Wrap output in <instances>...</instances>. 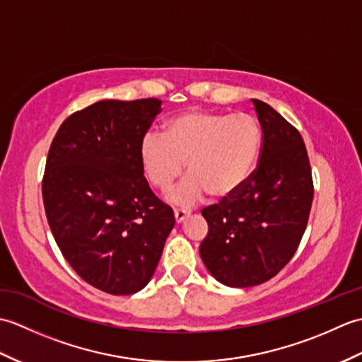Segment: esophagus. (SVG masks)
I'll return each mask as SVG.
<instances>
[{
	"label": "esophagus",
	"instance_id": "obj_1",
	"mask_svg": "<svg viewBox=\"0 0 362 362\" xmlns=\"http://www.w3.org/2000/svg\"><path fill=\"white\" fill-rule=\"evenodd\" d=\"M189 210H174V216H175V222L177 224H180V222L185 221L189 216Z\"/></svg>",
	"mask_w": 362,
	"mask_h": 362
}]
</instances>
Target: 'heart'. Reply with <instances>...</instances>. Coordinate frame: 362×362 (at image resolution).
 Returning a JSON list of instances; mask_svg holds the SVG:
<instances>
[{
  "label": "heart",
  "mask_w": 362,
  "mask_h": 362,
  "mask_svg": "<svg viewBox=\"0 0 362 362\" xmlns=\"http://www.w3.org/2000/svg\"><path fill=\"white\" fill-rule=\"evenodd\" d=\"M261 149L258 121L247 113L188 110L169 118L163 136L148 134L140 143V163L153 188L168 191L187 169L189 175L171 194L188 206L206 191L214 199L235 194L249 180Z\"/></svg>",
  "instance_id": "heart-1"
}]
</instances>
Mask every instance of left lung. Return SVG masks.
<instances>
[{
  "label": "left lung",
  "instance_id": "8db88e82",
  "mask_svg": "<svg viewBox=\"0 0 362 362\" xmlns=\"http://www.w3.org/2000/svg\"><path fill=\"white\" fill-rule=\"evenodd\" d=\"M263 132L259 161L235 194L206 206L201 258L230 288L271 280L294 257L308 224L314 187L298 130L271 105L252 99Z\"/></svg>",
  "mask_w": 362,
  "mask_h": 362
}]
</instances>
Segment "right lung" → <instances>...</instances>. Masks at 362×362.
Here are the masks:
<instances>
[{
  "instance_id": "right-lung-1",
  "label": "right lung",
  "mask_w": 362,
  "mask_h": 362,
  "mask_svg": "<svg viewBox=\"0 0 362 362\" xmlns=\"http://www.w3.org/2000/svg\"><path fill=\"white\" fill-rule=\"evenodd\" d=\"M160 105L105 99L74 112L46 158L42 194L54 240L82 280L113 296L149 283L175 224L138 153Z\"/></svg>"
}]
</instances>
